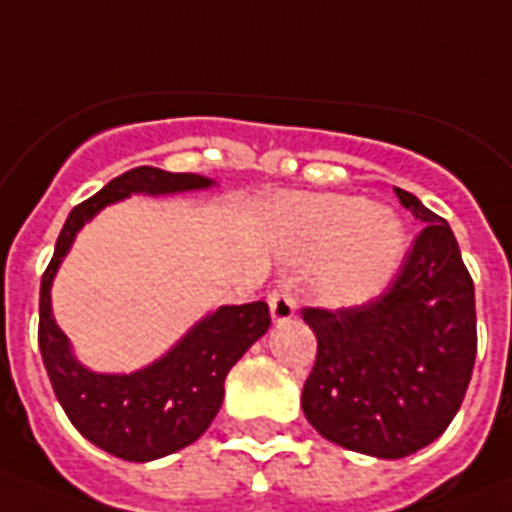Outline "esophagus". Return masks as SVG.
I'll return each mask as SVG.
<instances>
[{
  "label": "esophagus",
  "instance_id": "1",
  "mask_svg": "<svg viewBox=\"0 0 512 512\" xmlns=\"http://www.w3.org/2000/svg\"><path fill=\"white\" fill-rule=\"evenodd\" d=\"M268 305H270V318H273V323L292 321L294 313H297V299H294L289 286H281V289H276V292L270 294Z\"/></svg>",
  "mask_w": 512,
  "mask_h": 512
}]
</instances>
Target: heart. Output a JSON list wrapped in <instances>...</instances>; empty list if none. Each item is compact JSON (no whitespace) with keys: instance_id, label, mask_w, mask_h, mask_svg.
Wrapping results in <instances>:
<instances>
[{"instance_id":"b5f03b06","label":"heart","mask_w":512,"mask_h":512,"mask_svg":"<svg viewBox=\"0 0 512 512\" xmlns=\"http://www.w3.org/2000/svg\"><path fill=\"white\" fill-rule=\"evenodd\" d=\"M270 223L292 260H313L310 292L331 310L371 302L397 276L407 228L397 210L350 194H286Z\"/></svg>"}]
</instances>
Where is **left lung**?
I'll list each match as a JSON object with an SVG mask.
<instances>
[{
  "label": "left lung",
  "mask_w": 512,
  "mask_h": 512,
  "mask_svg": "<svg viewBox=\"0 0 512 512\" xmlns=\"http://www.w3.org/2000/svg\"><path fill=\"white\" fill-rule=\"evenodd\" d=\"M426 223L392 286L347 310L305 307L318 339L302 410L328 442L400 460L431 444L463 405L476 360V297L450 223L394 189Z\"/></svg>",
  "instance_id": "obj_1"
}]
</instances>
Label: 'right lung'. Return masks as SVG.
Returning <instances> with one entry per match:
<instances>
[{
	"mask_svg": "<svg viewBox=\"0 0 512 512\" xmlns=\"http://www.w3.org/2000/svg\"><path fill=\"white\" fill-rule=\"evenodd\" d=\"M215 186L213 178L197 173H168L141 165L91 199L73 207L57 244L52 263L41 276L39 350L52 389L70 423L99 450L120 460L149 463L197 442L223 405V381L236 360L268 331L265 302L223 305L186 331L173 347L147 368L134 373H94L73 355L70 339L52 315V281L76 234L99 210L131 194H181Z\"/></svg>",
	"mask_w": 512,
	"mask_h": 512,
	"instance_id": "add662e5",
	"label": "right lung"
}]
</instances>
